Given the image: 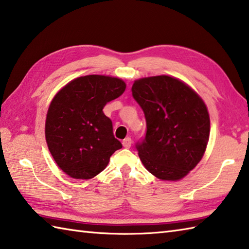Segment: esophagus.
<instances>
[{"mask_svg": "<svg viewBox=\"0 0 249 249\" xmlns=\"http://www.w3.org/2000/svg\"><path fill=\"white\" fill-rule=\"evenodd\" d=\"M131 143H133V140H131V138H129V137L125 138L123 141H122V144H123V147L126 148V149L130 148L131 147Z\"/></svg>", "mask_w": 249, "mask_h": 249, "instance_id": "1", "label": "esophagus"}]
</instances>
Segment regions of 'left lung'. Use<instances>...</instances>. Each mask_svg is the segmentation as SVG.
Returning <instances> with one entry per match:
<instances>
[{"instance_id":"obj_1","label":"left lung","mask_w":249,"mask_h":249,"mask_svg":"<svg viewBox=\"0 0 249 249\" xmlns=\"http://www.w3.org/2000/svg\"><path fill=\"white\" fill-rule=\"evenodd\" d=\"M131 91L147 121L144 138L136 144L144 167L162 180L187 176L207 147L206 105L191 87L168 75L136 80Z\"/></svg>"}]
</instances>
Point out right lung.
<instances>
[{"instance_id":"1","label":"right lung","mask_w":249,"mask_h":249,"mask_svg":"<svg viewBox=\"0 0 249 249\" xmlns=\"http://www.w3.org/2000/svg\"><path fill=\"white\" fill-rule=\"evenodd\" d=\"M125 89V82L118 77L91 74L69 82L53 97L46 115L45 137L63 173L74 179H90L122 148L102 109Z\"/></svg>"}]
</instances>
